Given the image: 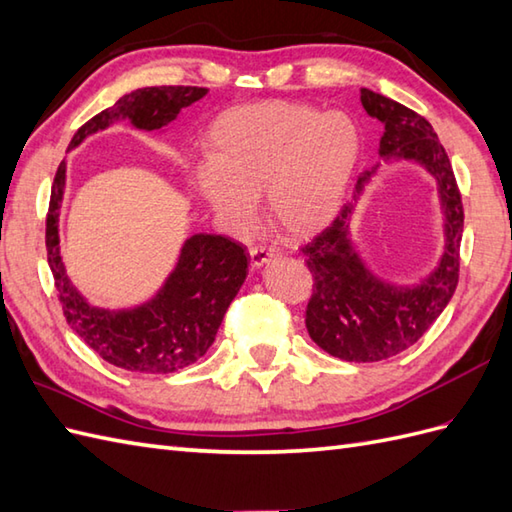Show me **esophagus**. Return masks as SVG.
<instances>
[{
    "label": "esophagus",
    "instance_id": "esophagus-1",
    "mask_svg": "<svg viewBox=\"0 0 512 512\" xmlns=\"http://www.w3.org/2000/svg\"><path fill=\"white\" fill-rule=\"evenodd\" d=\"M271 258H273V254L269 252V249H265V247H252V249H249V265H252L254 269H260L263 265H267Z\"/></svg>",
    "mask_w": 512,
    "mask_h": 512
}]
</instances>
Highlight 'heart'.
<instances>
[{"instance_id": "b5f03b06", "label": "heart", "mask_w": 512, "mask_h": 512, "mask_svg": "<svg viewBox=\"0 0 512 512\" xmlns=\"http://www.w3.org/2000/svg\"><path fill=\"white\" fill-rule=\"evenodd\" d=\"M204 149L193 178L223 226L236 234L252 226L263 191L271 226L284 239L308 241L341 213L360 136L341 112L269 99L219 112Z\"/></svg>"}]
</instances>
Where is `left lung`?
Masks as SVG:
<instances>
[{
  "mask_svg": "<svg viewBox=\"0 0 512 512\" xmlns=\"http://www.w3.org/2000/svg\"><path fill=\"white\" fill-rule=\"evenodd\" d=\"M367 115L382 121L378 154L384 162L408 160L436 182L443 213V254L426 278L395 284L378 278L352 241V215L380 165L358 178L354 204L345 206L330 228L302 247L313 273V297L306 328L321 350L350 363H376L408 350L432 326L456 291L463 239V202L454 171L430 123L402 104L360 91Z\"/></svg>",
  "mask_w": 512,
  "mask_h": 512,
  "instance_id": "8db88e82",
  "label": "left lung"
}]
</instances>
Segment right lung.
<instances>
[{"label": "right lung", "instance_id": "right-lung-1", "mask_svg": "<svg viewBox=\"0 0 512 512\" xmlns=\"http://www.w3.org/2000/svg\"><path fill=\"white\" fill-rule=\"evenodd\" d=\"M202 86H147L123 95L115 106L99 112L73 134L69 149L86 136L128 119L136 130L167 128L186 106L199 102ZM67 182V162L56 171L49 199L45 243L58 299L69 326L106 363L136 373H173L193 365L213 345L232 299L247 276L241 243L221 234H193L186 239L178 263L156 295L134 308H99L86 299L67 276L60 254L58 219Z\"/></svg>", "mask_w": 512, "mask_h": 512}]
</instances>
